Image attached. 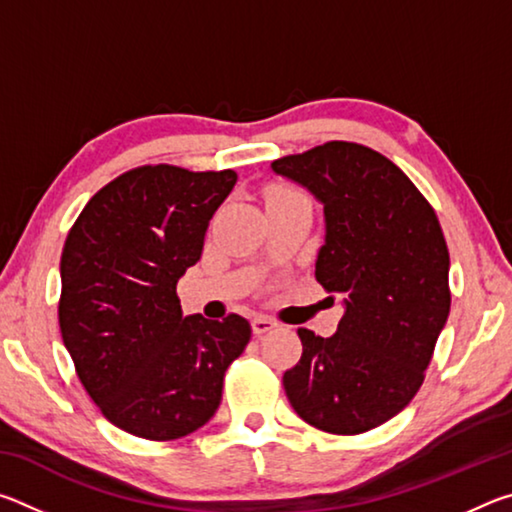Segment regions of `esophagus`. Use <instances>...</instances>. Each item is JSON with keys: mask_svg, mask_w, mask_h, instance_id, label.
I'll return each mask as SVG.
<instances>
[{"mask_svg": "<svg viewBox=\"0 0 512 512\" xmlns=\"http://www.w3.org/2000/svg\"><path fill=\"white\" fill-rule=\"evenodd\" d=\"M277 327V323L273 318H268V316H255L253 318V334L255 336H262V334H268L271 332V329H275Z\"/></svg>", "mask_w": 512, "mask_h": 512, "instance_id": "obj_1", "label": "esophagus"}]
</instances>
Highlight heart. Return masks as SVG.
I'll return each mask as SVG.
<instances>
[{
    "label": "heart",
    "mask_w": 512,
    "mask_h": 512,
    "mask_svg": "<svg viewBox=\"0 0 512 512\" xmlns=\"http://www.w3.org/2000/svg\"><path fill=\"white\" fill-rule=\"evenodd\" d=\"M284 198H305V196H302V192H298L296 187H289V185H273L266 192V203L284 201Z\"/></svg>",
    "instance_id": "b5f03b06"
}]
</instances>
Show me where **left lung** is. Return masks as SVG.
<instances>
[{
	"instance_id": "1",
	"label": "left lung",
	"mask_w": 512,
	"mask_h": 512,
	"mask_svg": "<svg viewBox=\"0 0 512 512\" xmlns=\"http://www.w3.org/2000/svg\"><path fill=\"white\" fill-rule=\"evenodd\" d=\"M325 205L316 280L345 293L334 336L298 327L302 357L282 384L302 420L357 436L420 391L447 323L449 250L431 203L386 155L332 140L273 160Z\"/></svg>"
}]
</instances>
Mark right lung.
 <instances>
[{
	"mask_svg": "<svg viewBox=\"0 0 512 512\" xmlns=\"http://www.w3.org/2000/svg\"><path fill=\"white\" fill-rule=\"evenodd\" d=\"M235 183L232 169L144 164L101 187L65 239L63 343L103 418L137 438L201 429L253 334L239 314L185 318L176 293Z\"/></svg>",
	"mask_w": 512,
	"mask_h": 512,
	"instance_id": "1",
	"label": "right lung"
}]
</instances>
